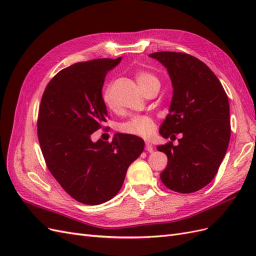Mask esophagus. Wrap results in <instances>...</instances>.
I'll use <instances>...</instances> for the list:
<instances>
[{
  "label": "esophagus",
  "mask_w": 256,
  "mask_h": 256,
  "mask_svg": "<svg viewBox=\"0 0 256 256\" xmlns=\"http://www.w3.org/2000/svg\"><path fill=\"white\" fill-rule=\"evenodd\" d=\"M145 150H146L147 152H154V146L152 145L150 142H146V143H145Z\"/></svg>",
  "instance_id": "1"
}]
</instances>
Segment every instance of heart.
<instances>
[{
	"mask_svg": "<svg viewBox=\"0 0 256 256\" xmlns=\"http://www.w3.org/2000/svg\"><path fill=\"white\" fill-rule=\"evenodd\" d=\"M136 81L140 88H143L147 85H150L154 82H159L156 76H152L150 72H140L136 74ZM104 102L108 106H112L111 102V97H110V92L106 90L104 95ZM120 130L122 132L130 134H136V136H146L152 132L154 130V122L152 118H147V116H136L132 120H130L126 122H124L120 125Z\"/></svg>",
	"mask_w": 256,
	"mask_h": 256,
	"instance_id": "obj_1",
	"label": "heart"
}]
</instances>
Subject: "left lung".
<instances>
[{"mask_svg": "<svg viewBox=\"0 0 256 256\" xmlns=\"http://www.w3.org/2000/svg\"><path fill=\"white\" fill-rule=\"evenodd\" d=\"M150 58L166 68L173 88L159 132L166 138L182 134L176 146L170 142L157 147L168 156L160 178L173 191L196 192L212 180L226 156L230 138L228 96L210 68L194 56L156 52Z\"/></svg>", "mask_w": 256, "mask_h": 256, "instance_id": "8db88e82", "label": "left lung"}]
</instances>
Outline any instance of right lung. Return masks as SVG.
Instances as JSON below:
<instances>
[{"mask_svg":"<svg viewBox=\"0 0 256 256\" xmlns=\"http://www.w3.org/2000/svg\"><path fill=\"white\" fill-rule=\"evenodd\" d=\"M122 58L76 63L53 76L38 114V140L51 174L69 196L99 205L120 190L127 170L144 150V140L116 134L112 142L92 141L108 118L102 98L106 74Z\"/></svg>","mask_w":256,"mask_h":256,"instance_id":"add662e5","label":"right lung"}]
</instances>
